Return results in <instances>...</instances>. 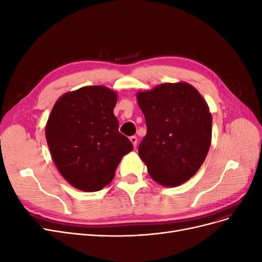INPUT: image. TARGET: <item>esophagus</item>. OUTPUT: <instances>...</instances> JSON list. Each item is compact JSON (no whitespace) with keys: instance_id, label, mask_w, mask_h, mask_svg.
<instances>
[{"instance_id":"34e87169","label":"esophagus","mask_w":262,"mask_h":262,"mask_svg":"<svg viewBox=\"0 0 262 262\" xmlns=\"http://www.w3.org/2000/svg\"><path fill=\"white\" fill-rule=\"evenodd\" d=\"M130 141L132 142V144L134 147H137V143H138V138L137 137H130Z\"/></svg>"}]
</instances>
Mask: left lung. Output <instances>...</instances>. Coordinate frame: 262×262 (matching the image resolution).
<instances>
[{
    "instance_id": "1",
    "label": "left lung",
    "mask_w": 262,
    "mask_h": 262,
    "mask_svg": "<svg viewBox=\"0 0 262 262\" xmlns=\"http://www.w3.org/2000/svg\"><path fill=\"white\" fill-rule=\"evenodd\" d=\"M146 136L139 155L149 176L177 187L199 170L212 138V116L200 93L188 83H166L137 94Z\"/></svg>"
}]
</instances>
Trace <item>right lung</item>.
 I'll return each instance as SVG.
<instances>
[{"mask_svg":"<svg viewBox=\"0 0 262 262\" xmlns=\"http://www.w3.org/2000/svg\"><path fill=\"white\" fill-rule=\"evenodd\" d=\"M117 93L85 86L61 96L46 125L52 160L70 185L98 191L114 179L121 158L133 149L114 115Z\"/></svg>","mask_w":262,"mask_h":262,"instance_id":"obj_1","label":"right lung"}]
</instances>
